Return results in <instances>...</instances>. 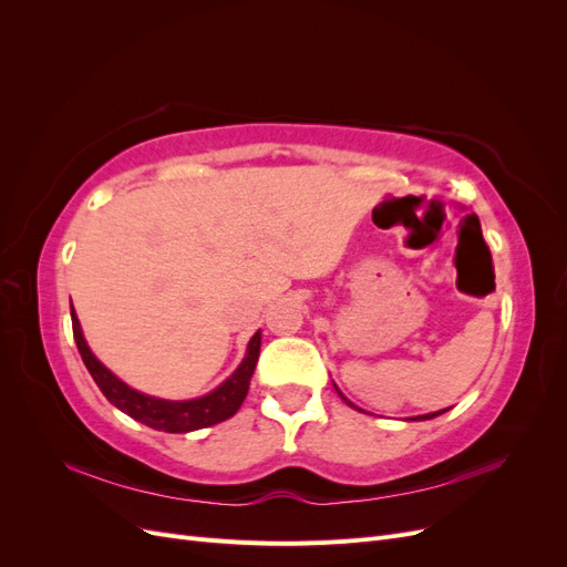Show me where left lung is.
I'll list each match as a JSON object with an SVG mask.
<instances>
[{
	"label": "left lung",
	"mask_w": 567,
	"mask_h": 567,
	"mask_svg": "<svg viewBox=\"0 0 567 567\" xmlns=\"http://www.w3.org/2000/svg\"><path fill=\"white\" fill-rule=\"evenodd\" d=\"M336 390H338V388H336ZM338 392H340V390H338ZM340 398H342V392H340ZM342 400H346V398H342ZM346 402H348V404H350V406H354V404H352V402H350V400H346ZM354 409H357V406H354ZM444 411H447V409H442V411H435V414H425V416H416V419H414V421H425V419H435V416H440V414H444Z\"/></svg>",
	"instance_id": "1"
}]
</instances>
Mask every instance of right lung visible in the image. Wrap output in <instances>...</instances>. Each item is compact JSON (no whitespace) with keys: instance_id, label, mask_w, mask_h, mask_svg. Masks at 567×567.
<instances>
[{"instance_id":"add662e5","label":"right lung","mask_w":567,"mask_h":567,"mask_svg":"<svg viewBox=\"0 0 567 567\" xmlns=\"http://www.w3.org/2000/svg\"><path fill=\"white\" fill-rule=\"evenodd\" d=\"M71 317H73V336L78 342L80 357H82L84 367H87V371L92 373V379L99 385V390L106 394V400L113 406L125 411V414L132 416L134 421L153 427V431L192 433V431H198V427H208V425L231 419L238 411V406H241L246 400L257 357H260V340H262L260 331L250 338L241 367H238L225 383L215 388L213 392L203 394V398H198V400L173 402V400L148 398V394L136 392L120 381L115 373H111L92 354L87 340H84V336H82L73 305H71Z\"/></svg>"}]
</instances>
